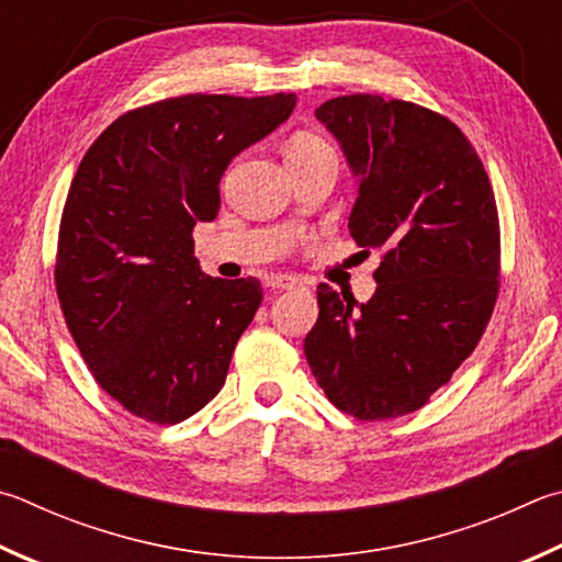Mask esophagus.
I'll list each match as a JSON object with an SVG mask.
<instances>
[{
	"label": "esophagus",
	"instance_id": "34e87169",
	"mask_svg": "<svg viewBox=\"0 0 562 562\" xmlns=\"http://www.w3.org/2000/svg\"><path fill=\"white\" fill-rule=\"evenodd\" d=\"M297 284L300 280L292 278V274H268V278H265V288L270 290H292L297 288Z\"/></svg>",
	"mask_w": 562,
	"mask_h": 562
}]
</instances>
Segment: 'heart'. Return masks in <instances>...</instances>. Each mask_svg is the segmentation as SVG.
I'll use <instances>...</instances> for the list:
<instances>
[{
    "instance_id": "obj_1",
    "label": "heart",
    "mask_w": 562,
    "mask_h": 562,
    "mask_svg": "<svg viewBox=\"0 0 562 562\" xmlns=\"http://www.w3.org/2000/svg\"><path fill=\"white\" fill-rule=\"evenodd\" d=\"M324 157H334V149L324 137L314 135V132H297L288 142V165H307Z\"/></svg>"
}]
</instances>
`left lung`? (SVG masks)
Listing matches in <instances>:
<instances>
[{
  "label": "left lung",
  "instance_id": "left-lung-1",
  "mask_svg": "<svg viewBox=\"0 0 562 562\" xmlns=\"http://www.w3.org/2000/svg\"><path fill=\"white\" fill-rule=\"evenodd\" d=\"M341 142L359 199L349 231L381 250L373 297L316 288L304 356L326 397L356 420L420 411L476 349L502 274L492 181L452 120L407 100L356 93L316 108Z\"/></svg>",
  "mask_w": 562,
  "mask_h": 562
}]
</instances>
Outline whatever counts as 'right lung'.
<instances>
[{"instance_id":"add662e5","label":"right lung","mask_w":562,"mask_h":562,"mask_svg":"<svg viewBox=\"0 0 562 562\" xmlns=\"http://www.w3.org/2000/svg\"><path fill=\"white\" fill-rule=\"evenodd\" d=\"M294 105V93H191L127 110L70 181L54 270L60 310L98 385L142 420L177 425L226 383L262 288L203 274L191 233L218 216L231 159Z\"/></svg>"}]
</instances>
